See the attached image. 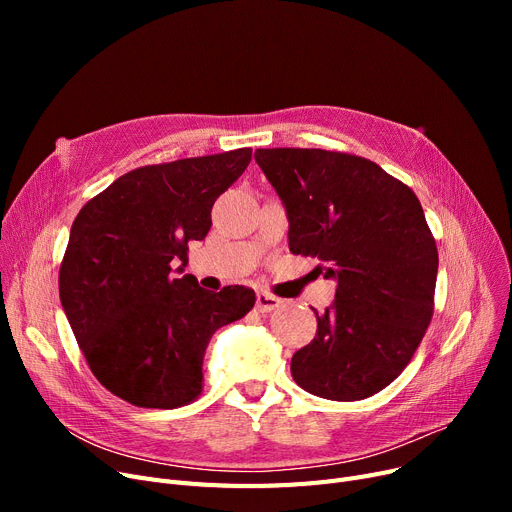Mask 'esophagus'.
I'll return each mask as SVG.
<instances>
[{"label": "esophagus", "instance_id": "esophagus-1", "mask_svg": "<svg viewBox=\"0 0 512 512\" xmlns=\"http://www.w3.org/2000/svg\"><path fill=\"white\" fill-rule=\"evenodd\" d=\"M276 307H280V299L274 297V294H267V292H259L257 294V309L261 313H270Z\"/></svg>", "mask_w": 512, "mask_h": 512}]
</instances>
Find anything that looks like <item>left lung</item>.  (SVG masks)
I'll use <instances>...</instances> for the list:
<instances>
[{"label":"left lung","mask_w":512,"mask_h":512,"mask_svg":"<svg viewBox=\"0 0 512 512\" xmlns=\"http://www.w3.org/2000/svg\"><path fill=\"white\" fill-rule=\"evenodd\" d=\"M288 213V249L338 282L292 378L328 400H363L405 369L434 315L438 247L411 188L371 159L326 149H257Z\"/></svg>","instance_id":"1"}]
</instances>
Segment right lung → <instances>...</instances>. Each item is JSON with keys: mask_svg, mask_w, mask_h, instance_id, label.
<instances>
[{"mask_svg": "<svg viewBox=\"0 0 512 512\" xmlns=\"http://www.w3.org/2000/svg\"><path fill=\"white\" fill-rule=\"evenodd\" d=\"M251 147L143 166L78 211L60 265V301L103 388L143 409H178L203 392L211 336L245 317L255 290H205L172 276L211 207L247 170Z\"/></svg>", "mask_w": 512, "mask_h": 512, "instance_id": "add662e5", "label": "right lung"}]
</instances>
